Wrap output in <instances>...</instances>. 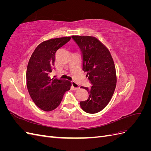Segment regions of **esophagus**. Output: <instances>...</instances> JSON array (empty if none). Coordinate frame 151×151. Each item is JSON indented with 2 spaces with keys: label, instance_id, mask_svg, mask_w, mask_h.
Here are the masks:
<instances>
[{
  "label": "esophagus",
  "instance_id": "34e87169",
  "mask_svg": "<svg viewBox=\"0 0 151 151\" xmlns=\"http://www.w3.org/2000/svg\"><path fill=\"white\" fill-rule=\"evenodd\" d=\"M71 84H72V88L74 90H77L79 88V86L77 84L75 81H72Z\"/></svg>",
  "mask_w": 151,
  "mask_h": 151
}]
</instances>
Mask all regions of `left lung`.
Returning <instances> with one entry per match:
<instances>
[{"label":"left lung","mask_w":151,"mask_h":151,"mask_svg":"<svg viewBox=\"0 0 151 151\" xmlns=\"http://www.w3.org/2000/svg\"><path fill=\"white\" fill-rule=\"evenodd\" d=\"M81 49L83 70L92 84L90 89L81 86L89 94L88 99L80 102L88 113L101 111L110 101L116 85L115 63L108 48L93 36H72Z\"/></svg>","instance_id":"obj_1"}]
</instances>
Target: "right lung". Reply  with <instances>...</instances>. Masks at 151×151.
I'll use <instances>...</instances> for the list:
<instances>
[{
	"instance_id": "right-lung-1",
	"label": "right lung",
	"mask_w": 151,
	"mask_h": 151,
	"mask_svg": "<svg viewBox=\"0 0 151 151\" xmlns=\"http://www.w3.org/2000/svg\"><path fill=\"white\" fill-rule=\"evenodd\" d=\"M71 39L70 36L52 38L41 43L32 53L26 70V85L35 104L45 111H50L60 104L71 83L50 77L57 50Z\"/></svg>"
}]
</instances>
